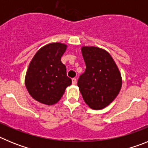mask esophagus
I'll return each instance as SVG.
<instances>
[{
	"label": "esophagus",
	"mask_w": 148,
	"mask_h": 148,
	"mask_svg": "<svg viewBox=\"0 0 148 148\" xmlns=\"http://www.w3.org/2000/svg\"><path fill=\"white\" fill-rule=\"evenodd\" d=\"M72 82H73V84H76V82H77L76 78H73V79H72Z\"/></svg>",
	"instance_id": "34e87169"
}]
</instances>
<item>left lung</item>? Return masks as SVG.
I'll use <instances>...</instances> for the list:
<instances>
[{
    "label": "left lung",
    "mask_w": 148,
    "mask_h": 148,
    "mask_svg": "<svg viewBox=\"0 0 148 148\" xmlns=\"http://www.w3.org/2000/svg\"><path fill=\"white\" fill-rule=\"evenodd\" d=\"M82 53L86 64L78 80L82 97L93 110L109 105L121 90L122 80L118 66L110 55L96 47H83Z\"/></svg>",
    "instance_id": "1"
}]
</instances>
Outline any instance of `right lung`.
Masks as SVG:
<instances>
[{"mask_svg": "<svg viewBox=\"0 0 148 148\" xmlns=\"http://www.w3.org/2000/svg\"><path fill=\"white\" fill-rule=\"evenodd\" d=\"M66 44L51 43L38 51L29 65L25 84L35 100L53 105L61 99L71 78L66 75V66L61 61Z\"/></svg>", "mask_w": 148, "mask_h": 148, "instance_id": "right-lung-1", "label": "right lung"}]
</instances>
